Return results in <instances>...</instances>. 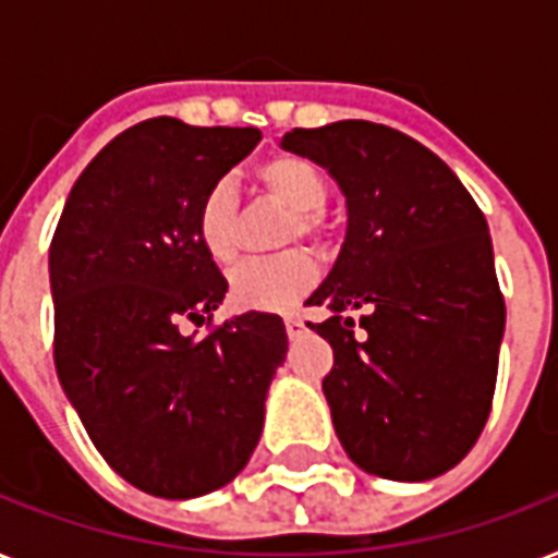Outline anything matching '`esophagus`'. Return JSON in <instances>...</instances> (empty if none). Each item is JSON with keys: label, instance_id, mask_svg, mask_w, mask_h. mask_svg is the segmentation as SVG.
<instances>
[{"label": "esophagus", "instance_id": "esophagus-1", "mask_svg": "<svg viewBox=\"0 0 558 558\" xmlns=\"http://www.w3.org/2000/svg\"><path fill=\"white\" fill-rule=\"evenodd\" d=\"M283 324H287V336H289V339H298V336H301V332L306 330L304 322H301L298 315H287V318H283Z\"/></svg>", "mask_w": 558, "mask_h": 558}]
</instances>
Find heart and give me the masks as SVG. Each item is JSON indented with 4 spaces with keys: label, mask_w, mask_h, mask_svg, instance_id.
Returning <instances> with one entry per match:
<instances>
[{
    "label": "heart",
    "mask_w": 558,
    "mask_h": 558,
    "mask_svg": "<svg viewBox=\"0 0 558 558\" xmlns=\"http://www.w3.org/2000/svg\"><path fill=\"white\" fill-rule=\"evenodd\" d=\"M257 182L271 199L287 205L292 217L287 222V243L295 236L315 240L322 234L318 210L327 202V179L313 161L280 153L257 168ZM196 236L210 260L219 266L236 260V199L228 182L210 185L196 208ZM315 283V263L306 252H287L236 266L228 278V295L240 310L254 313H283Z\"/></svg>",
    "instance_id": "b5f03b06"
}]
</instances>
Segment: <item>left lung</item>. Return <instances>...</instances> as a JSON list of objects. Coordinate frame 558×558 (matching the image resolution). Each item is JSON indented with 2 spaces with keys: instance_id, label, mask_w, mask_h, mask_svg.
<instances>
[{
  "instance_id": "left-lung-1",
  "label": "left lung",
  "mask_w": 558,
  "mask_h": 558,
  "mask_svg": "<svg viewBox=\"0 0 558 558\" xmlns=\"http://www.w3.org/2000/svg\"><path fill=\"white\" fill-rule=\"evenodd\" d=\"M348 202L330 275L306 304L332 344L324 397L348 458L388 481H432L466 458L493 408L501 289L484 214L428 147L371 121L292 130ZM363 313L362 340L350 312Z\"/></svg>"
}]
</instances>
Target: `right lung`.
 <instances>
[{"instance_id":"right-lung-1","label":"right lung","mask_w":558,"mask_h":558,"mask_svg":"<svg viewBox=\"0 0 558 558\" xmlns=\"http://www.w3.org/2000/svg\"><path fill=\"white\" fill-rule=\"evenodd\" d=\"M257 142L254 126H130L77 177L48 248L57 379L109 466L156 498H199L243 472L287 359L278 315L182 332L228 292L196 208Z\"/></svg>"}]
</instances>
